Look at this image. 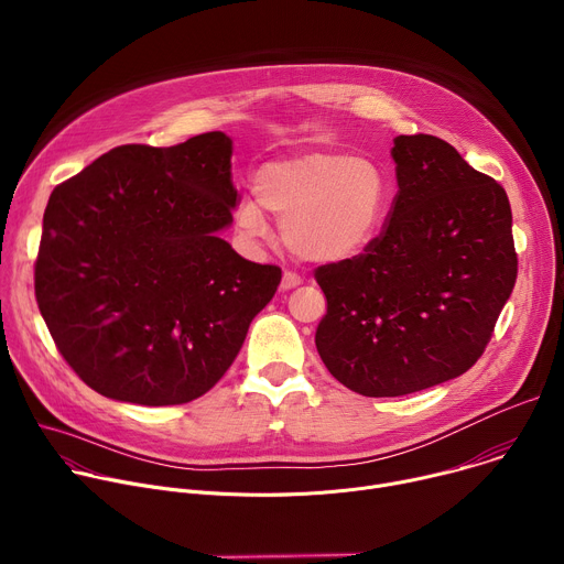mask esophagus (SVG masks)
<instances>
[{
  "label": "esophagus",
  "instance_id": "1",
  "mask_svg": "<svg viewBox=\"0 0 564 564\" xmlns=\"http://www.w3.org/2000/svg\"><path fill=\"white\" fill-rule=\"evenodd\" d=\"M301 285V276L294 274V272H283V279H281V290L288 292V290H294Z\"/></svg>",
  "mask_w": 564,
  "mask_h": 564
}]
</instances>
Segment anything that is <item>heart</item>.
Masks as SVG:
<instances>
[{
  "label": "heart",
  "instance_id": "heart-1",
  "mask_svg": "<svg viewBox=\"0 0 564 564\" xmlns=\"http://www.w3.org/2000/svg\"><path fill=\"white\" fill-rule=\"evenodd\" d=\"M254 198L236 207V225L250 238H268V216L281 223L285 248L310 263H344L364 254L379 236L388 207V181L361 155L301 151L270 160L257 172Z\"/></svg>",
  "mask_w": 564,
  "mask_h": 564
}]
</instances>
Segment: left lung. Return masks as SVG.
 <instances>
[{
    "label": "left lung",
    "mask_w": 564,
    "mask_h": 564,
    "mask_svg": "<svg viewBox=\"0 0 564 564\" xmlns=\"http://www.w3.org/2000/svg\"><path fill=\"white\" fill-rule=\"evenodd\" d=\"M397 196L372 246L314 272L328 312L314 335L330 375L401 397L464 375L491 341L518 254L502 185L446 140L397 135Z\"/></svg>",
    "instance_id": "8db88e82"
}]
</instances>
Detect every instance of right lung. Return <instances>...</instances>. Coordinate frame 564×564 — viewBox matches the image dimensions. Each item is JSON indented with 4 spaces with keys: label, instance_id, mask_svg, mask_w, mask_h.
<instances>
[{
    "label": "right lung",
    "instance_id": "1",
    "mask_svg": "<svg viewBox=\"0 0 564 564\" xmlns=\"http://www.w3.org/2000/svg\"><path fill=\"white\" fill-rule=\"evenodd\" d=\"M236 203L223 131L116 147L53 189L35 299L89 388L178 406L227 372L281 283V268L243 259L218 236Z\"/></svg>",
    "mask_w": 564,
    "mask_h": 564
}]
</instances>
